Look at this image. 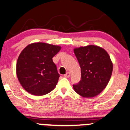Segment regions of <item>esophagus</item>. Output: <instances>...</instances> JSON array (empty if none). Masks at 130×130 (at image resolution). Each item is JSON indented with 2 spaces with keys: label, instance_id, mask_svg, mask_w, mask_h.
Returning a JSON list of instances; mask_svg holds the SVG:
<instances>
[{
  "label": "esophagus",
  "instance_id": "esophagus-1",
  "mask_svg": "<svg viewBox=\"0 0 130 130\" xmlns=\"http://www.w3.org/2000/svg\"><path fill=\"white\" fill-rule=\"evenodd\" d=\"M63 76H64V77H69L70 76V72H67L66 74L64 75Z\"/></svg>",
  "mask_w": 130,
  "mask_h": 130
}]
</instances>
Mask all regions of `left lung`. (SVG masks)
Returning a JSON list of instances; mask_svg holds the SVG:
<instances>
[{
    "mask_svg": "<svg viewBox=\"0 0 130 130\" xmlns=\"http://www.w3.org/2000/svg\"><path fill=\"white\" fill-rule=\"evenodd\" d=\"M80 67L81 80L73 85L74 90L84 98L98 95L107 87L112 71V63L108 53L96 45L74 48Z\"/></svg>",
    "mask_w": 130,
    "mask_h": 130,
    "instance_id": "8db88e82",
    "label": "left lung"
}]
</instances>
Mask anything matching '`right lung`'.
<instances>
[{
    "instance_id": "right-lung-1",
    "label": "right lung",
    "mask_w": 130,
    "mask_h": 130,
    "mask_svg": "<svg viewBox=\"0 0 130 130\" xmlns=\"http://www.w3.org/2000/svg\"><path fill=\"white\" fill-rule=\"evenodd\" d=\"M60 49L57 45L37 42L22 50L17 62L16 74L28 93L42 96L55 88L60 75L53 57Z\"/></svg>"
}]
</instances>
